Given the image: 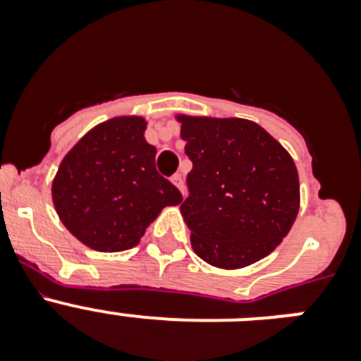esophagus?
Segmentation results:
<instances>
[{
  "mask_svg": "<svg viewBox=\"0 0 361 361\" xmlns=\"http://www.w3.org/2000/svg\"><path fill=\"white\" fill-rule=\"evenodd\" d=\"M171 183H173L175 186H177L178 190H180V193H183V195H184V178H183V175H180V173L173 175V177H171Z\"/></svg>",
  "mask_w": 361,
  "mask_h": 361,
  "instance_id": "obj_1",
  "label": "esophagus"
}]
</instances>
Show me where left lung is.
Segmentation results:
<instances>
[{
	"label": "left lung",
	"instance_id": "left-lung-1",
	"mask_svg": "<svg viewBox=\"0 0 361 361\" xmlns=\"http://www.w3.org/2000/svg\"><path fill=\"white\" fill-rule=\"evenodd\" d=\"M193 162L180 204L191 247L204 262L240 269L267 257L300 206L298 171L283 146L245 119L178 116Z\"/></svg>",
	"mask_w": 361,
	"mask_h": 361
}]
</instances>
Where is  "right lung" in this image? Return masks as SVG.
<instances>
[{
  "mask_svg": "<svg viewBox=\"0 0 361 361\" xmlns=\"http://www.w3.org/2000/svg\"><path fill=\"white\" fill-rule=\"evenodd\" d=\"M142 117H114L82 137L52 183L56 212L73 237L103 253L130 250L180 191L155 168Z\"/></svg>",
  "mask_w": 361,
  "mask_h": 361,
  "instance_id": "add662e5",
  "label": "right lung"
}]
</instances>
